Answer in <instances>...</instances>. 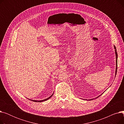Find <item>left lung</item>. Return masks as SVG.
Instances as JSON below:
<instances>
[{"label":"left lung","instance_id":"8db88e82","mask_svg":"<svg viewBox=\"0 0 124 124\" xmlns=\"http://www.w3.org/2000/svg\"><path fill=\"white\" fill-rule=\"evenodd\" d=\"M114 49H115V54H116V71H115V77H116V71H117V63H118V54H117V52H116V48L115 47V46L114 45ZM101 94L99 96H98L97 97H95V98L94 99H96L97 98V97H99L100 96H101ZM93 100H94V99H90V100H87V101H92Z\"/></svg>","mask_w":124,"mask_h":124}]
</instances>
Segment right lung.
I'll return each mask as SVG.
<instances>
[{
    "mask_svg": "<svg viewBox=\"0 0 124 124\" xmlns=\"http://www.w3.org/2000/svg\"><path fill=\"white\" fill-rule=\"evenodd\" d=\"M53 93H53V94H52L50 96H49L48 98H47V99H45V100H40V101H37V100H30L31 101H35V102H42V101H47V100H49L50 98H51V97H52V96L53 95ZM30 100V99H29Z\"/></svg>",
    "mask_w": 124,
    "mask_h": 124,
    "instance_id": "1",
    "label": "right lung"
}]
</instances>
